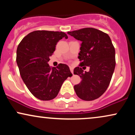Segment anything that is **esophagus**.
Segmentation results:
<instances>
[{"label":"esophagus","mask_w":135,"mask_h":135,"mask_svg":"<svg viewBox=\"0 0 135 135\" xmlns=\"http://www.w3.org/2000/svg\"><path fill=\"white\" fill-rule=\"evenodd\" d=\"M70 72L72 73V74H74V69L72 67H70Z\"/></svg>","instance_id":"34e87169"}]
</instances>
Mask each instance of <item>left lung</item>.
I'll return each instance as SVG.
<instances>
[{
  "instance_id": "obj_1",
  "label": "left lung",
  "mask_w": 135,
  "mask_h": 135,
  "mask_svg": "<svg viewBox=\"0 0 135 135\" xmlns=\"http://www.w3.org/2000/svg\"><path fill=\"white\" fill-rule=\"evenodd\" d=\"M82 44L78 58L79 66L74 74L82 79L74 86L77 97L85 101L98 98L109 86L115 66V48L108 34L93 28H84L68 32ZM90 66L89 72H83L81 66Z\"/></svg>"
}]
</instances>
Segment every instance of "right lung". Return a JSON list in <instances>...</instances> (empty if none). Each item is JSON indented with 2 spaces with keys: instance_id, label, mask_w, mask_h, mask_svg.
<instances>
[{
  "instance_id": "1",
  "label": "right lung",
  "mask_w": 135,
  "mask_h": 135,
  "mask_svg": "<svg viewBox=\"0 0 135 135\" xmlns=\"http://www.w3.org/2000/svg\"><path fill=\"white\" fill-rule=\"evenodd\" d=\"M68 36L63 32L36 30L26 35L16 51V62L21 78L34 97L47 101L58 95L63 82L72 76L69 66L56 68L48 64L57 42Z\"/></svg>"
}]
</instances>
